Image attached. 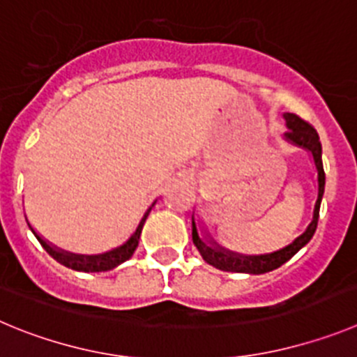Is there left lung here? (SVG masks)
<instances>
[{
	"instance_id": "obj_1",
	"label": "left lung",
	"mask_w": 357,
	"mask_h": 357,
	"mask_svg": "<svg viewBox=\"0 0 357 357\" xmlns=\"http://www.w3.org/2000/svg\"><path fill=\"white\" fill-rule=\"evenodd\" d=\"M284 121H287L288 131L284 133V139L290 140L291 144L298 147H304L311 153L313 156L314 167H317V181H319V197L314 202L313 208V218H311L310 226L306 227L301 236L294 240L290 245L282 247V249L271 252V255H259V256H243L238 252H231L226 250L224 247L217 245L215 242H208V240H202L197 233V226H195V220L192 218V240H194L195 247L201 252L202 259L210 265H213L215 268H220V271L226 272H245V274H265V272H271L278 266H281L282 263H287L288 259L294 255H297L298 250L303 249L307 242L311 240V236L317 231V224H319V213H320V201H322L324 195V186H326V174H324V165H322V146H320L319 133L314 131V128L311 124H307L306 121L298 117L295 114H284L282 115Z\"/></svg>"
}]
</instances>
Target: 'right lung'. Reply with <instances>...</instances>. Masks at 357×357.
Here are the masks:
<instances>
[{
	"label": "right lung",
	"mask_w": 357,
	"mask_h": 357,
	"mask_svg": "<svg viewBox=\"0 0 357 357\" xmlns=\"http://www.w3.org/2000/svg\"><path fill=\"white\" fill-rule=\"evenodd\" d=\"M155 202H153V204L147 208V211L144 213V217L140 218L139 226H137L135 233L131 234L130 238H128V242L123 243L121 247H117V249H112V250H108V252H102V255H92V256L73 255V252H66V250H62V249H56V247H53L51 243H47L46 240H44L43 236H40V234H38L37 231L30 226V222H28V220L26 222H28V226H30V229L33 231L35 236H37L38 242H40V245L47 250V255L53 256V258L56 259L59 263H62L63 266H67V268H73V271H78V272H107V271H112V268H115V266L121 265V263H124L126 259H130L131 256H133L135 249H137V245H139L140 233H142L144 222H146V218H147V215H149L151 208L155 206Z\"/></svg>",
	"instance_id": "obj_1"
}]
</instances>
